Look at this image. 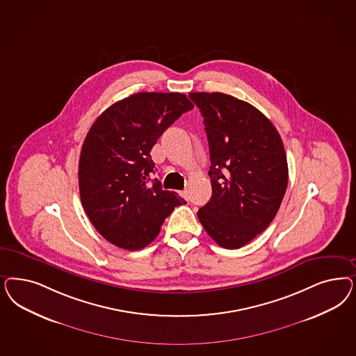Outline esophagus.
I'll return each mask as SVG.
<instances>
[{
    "label": "esophagus",
    "mask_w": 356,
    "mask_h": 356,
    "mask_svg": "<svg viewBox=\"0 0 356 356\" xmlns=\"http://www.w3.org/2000/svg\"><path fill=\"white\" fill-rule=\"evenodd\" d=\"M181 195L184 196V199H188V191H187V190L181 191Z\"/></svg>",
    "instance_id": "esophagus-1"
}]
</instances>
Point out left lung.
<instances>
[{"mask_svg": "<svg viewBox=\"0 0 356 356\" xmlns=\"http://www.w3.org/2000/svg\"><path fill=\"white\" fill-rule=\"evenodd\" d=\"M204 118L212 196L197 211L209 237L240 249L275 218L288 184L287 156L258 108L224 92H190Z\"/></svg>", "mask_w": 356, "mask_h": 356, "instance_id": "obj_1", "label": "left lung"}]
</instances>
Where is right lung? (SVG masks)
Instances as JSON below:
<instances>
[{"label": "right lung", "mask_w": 356, "mask_h": 356, "mask_svg": "<svg viewBox=\"0 0 356 356\" xmlns=\"http://www.w3.org/2000/svg\"><path fill=\"white\" fill-rule=\"evenodd\" d=\"M194 104L181 92L132 94L110 106L89 129L79 162L81 203L94 228L115 246H148L175 207L186 204L154 178L150 150Z\"/></svg>", "instance_id": "right-lung-1"}]
</instances>
